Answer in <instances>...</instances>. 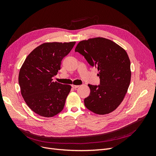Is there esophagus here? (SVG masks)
Instances as JSON below:
<instances>
[{
  "label": "esophagus",
  "mask_w": 156,
  "mask_h": 156,
  "mask_svg": "<svg viewBox=\"0 0 156 156\" xmlns=\"http://www.w3.org/2000/svg\"><path fill=\"white\" fill-rule=\"evenodd\" d=\"M72 88H73L74 89H76V88H77L79 86V85H74V84H73V85H72Z\"/></svg>",
  "instance_id": "34e87169"
}]
</instances>
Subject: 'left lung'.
I'll use <instances>...</instances> for the list:
<instances>
[{"label": "left lung", "instance_id": "obj_1", "mask_svg": "<svg viewBox=\"0 0 156 156\" xmlns=\"http://www.w3.org/2000/svg\"><path fill=\"white\" fill-rule=\"evenodd\" d=\"M98 68L100 85L88 84L90 93L84 105L97 115H107L119 107L129 88L131 72L125 49L108 39L94 37L79 42L75 49Z\"/></svg>", "mask_w": 156, "mask_h": 156}]
</instances>
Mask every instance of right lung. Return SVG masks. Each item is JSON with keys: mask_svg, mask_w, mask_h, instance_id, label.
<instances>
[{"mask_svg": "<svg viewBox=\"0 0 156 156\" xmlns=\"http://www.w3.org/2000/svg\"><path fill=\"white\" fill-rule=\"evenodd\" d=\"M75 41L48 42L27 56L19 73L21 95L30 109L44 117H53L63 110L72 87L54 82L61 61Z\"/></svg>", "mask_w": 156, "mask_h": 156, "instance_id": "obj_1", "label": "right lung"}]
</instances>
